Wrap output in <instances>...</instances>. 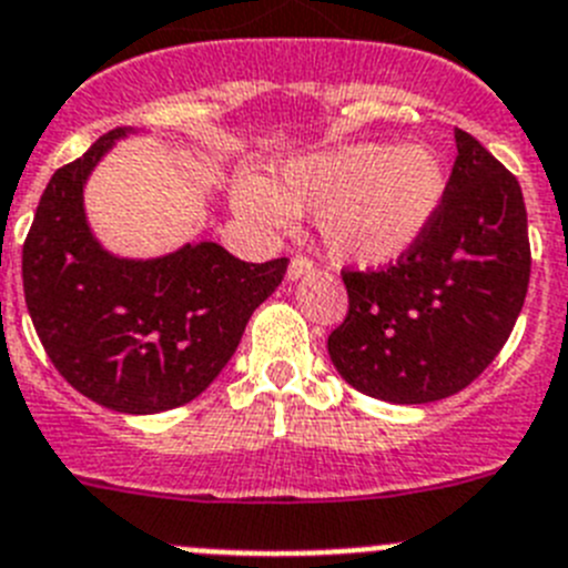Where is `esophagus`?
I'll return each instance as SVG.
<instances>
[{"instance_id": "obj_1", "label": "esophagus", "mask_w": 568, "mask_h": 568, "mask_svg": "<svg viewBox=\"0 0 568 568\" xmlns=\"http://www.w3.org/2000/svg\"><path fill=\"white\" fill-rule=\"evenodd\" d=\"M313 270H315V261L310 258V255L295 253L293 258H290V270H287V275H290V278H301V275L313 273Z\"/></svg>"}]
</instances>
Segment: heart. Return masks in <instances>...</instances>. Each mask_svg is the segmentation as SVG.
Wrapping results in <instances>:
<instances>
[{"instance_id":"obj_1","label":"heart","mask_w":568,"mask_h":568,"mask_svg":"<svg viewBox=\"0 0 568 568\" xmlns=\"http://www.w3.org/2000/svg\"><path fill=\"white\" fill-rule=\"evenodd\" d=\"M446 193L438 155L424 144H346L290 164L275 187L261 179L235 184V207L275 230L290 210L315 207V230L341 261L384 264L424 235Z\"/></svg>"}]
</instances>
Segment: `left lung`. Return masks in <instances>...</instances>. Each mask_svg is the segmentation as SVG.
Here are the masks:
<instances>
[{"label":"left lung","mask_w":568,"mask_h":568,"mask_svg":"<svg viewBox=\"0 0 568 568\" xmlns=\"http://www.w3.org/2000/svg\"><path fill=\"white\" fill-rule=\"evenodd\" d=\"M444 202L413 247L378 270H341L346 318L327 349L349 386L389 404L460 393L504 349L529 287L518 179L469 135Z\"/></svg>","instance_id":"1"}]
</instances>
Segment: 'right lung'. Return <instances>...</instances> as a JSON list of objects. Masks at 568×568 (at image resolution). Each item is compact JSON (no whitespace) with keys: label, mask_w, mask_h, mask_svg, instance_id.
Instances as JSON below:
<instances>
[{"label":"right lung","mask_w":568,"mask_h":568,"mask_svg":"<svg viewBox=\"0 0 568 568\" xmlns=\"http://www.w3.org/2000/svg\"><path fill=\"white\" fill-rule=\"evenodd\" d=\"M122 128L53 173L22 247L24 301L64 381L115 413L150 415L202 395L290 258L247 264L215 241L155 261L113 258L90 235L84 179Z\"/></svg>","instance_id":"right-lung-1"}]
</instances>
